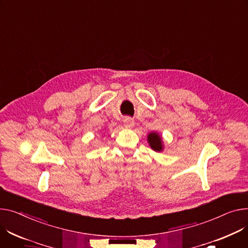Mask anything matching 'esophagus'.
Listing matches in <instances>:
<instances>
[{
    "label": "esophagus",
    "instance_id": "1",
    "mask_svg": "<svg viewBox=\"0 0 248 248\" xmlns=\"http://www.w3.org/2000/svg\"><path fill=\"white\" fill-rule=\"evenodd\" d=\"M124 127H126V128H131V127H134V125H135L134 120L130 119V118H125L124 120Z\"/></svg>",
    "mask_w": 248,
    "mask_h": 248
}]
</instances>
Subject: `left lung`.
I'll list each match as a JSON object with an SVG mask.
<instances>
[{"label": "left lung", "mask_w": 248, "mask_h": 248, "mask_svg": "<svg viewBox=\"0 0 248 248\" xmlns=\"http://www.w3.org/2000/svg\"><path fill=\"white\" fill-rule=\"evenodd\" d=\"M147 141L155 152H162V150H163L162 140H161V137L157 133H155V131L148 134Z\"/></svg>", "instance_id": "1"}]
</instances>
